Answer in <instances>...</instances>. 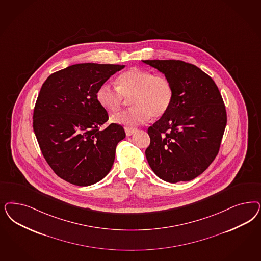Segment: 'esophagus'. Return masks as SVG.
Wrapping results in <instances>:
<instances>
[{
	"label": "esophagus",
	"mask_w": 261,
	"mask_h": 261,
	"mask_svg": "<svg viewBox=\"0 0 261 261\" xmlns=\"http://www.w3.org/2000/svg\"><path fill=\"white\" fill-rule=\"evenodd\" d=\"M136 130H137V128H135V127H128V126L125 127L126 136H130V135H134Z\"/></svg>",
	"instance_id": "obj_1"
}]
</instances>
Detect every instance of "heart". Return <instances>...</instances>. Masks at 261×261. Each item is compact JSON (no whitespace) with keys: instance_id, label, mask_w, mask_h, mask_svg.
I'll return each instance as SVG.
<instances>
[{"instance_id":"heart-1","label":"heart","mask_w":261,"mask_h":261,"mask_svg":"<svg viewBox=\"0 0 261 261\" xmlns=\"http://www.w3.org/2000/svg\"><path fill=\"white\" fill-rule=\"evenodd\" d=\"M97 100L105 110L116 112L126 99L133 106L112 116V121L127 126L143 124L150 116L162 117L174 99V88L168 77L153 75L149 70L132 68L117 77V86L105 83L99 87Z\"/></svg>"}]
</instances>
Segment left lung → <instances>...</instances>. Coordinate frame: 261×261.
Returning a JSON list of instances; mask_svg holds the SVG:
<instances>
[{
  "label": "left lung",
  "mask_w": 261,
  "mask_h": 261,
  "mask_svg": "<svg viewBox=\"0 0 261 261\" xmlns=\"http://www.w3.org/2000/svg\"><path fill=\"white\" fill-rule=\"evenodd\" d=\"M168 77L174 99L148 128L146 158L154 174L176 184L201 175L218 154L227 112L217 85L200 68L182 60H143Z\"/></svg>",
  "instance_id": "left-lung-1"
}]
</instances>
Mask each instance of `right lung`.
<instances>
[{"label": "right lung", "mask_w": 261, "mask_h": 261, "mask_svg": "<svg viewBox=\"0 0 261 261\" xmlns=\"http://www.w3.org/2000/svg\"><path fill=\"white\" fill-rule=\"evenodd\" d=\"M125 65L81 63L51 74L43 84L34 110V134L53 171L72 185L88 186L110 173L124 127L101 126L109 114L96 94Z\"/></svg>", "instance_id": "right-lung-1"}]
</instances>
